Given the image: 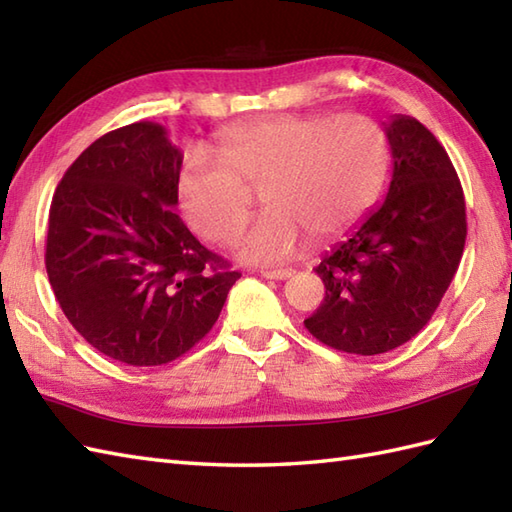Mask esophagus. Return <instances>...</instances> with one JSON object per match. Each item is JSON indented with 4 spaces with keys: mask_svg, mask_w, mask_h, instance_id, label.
<instances>
[{
    "mask_svg": "<svg viewBox=\"0 0 512 512\" xmlns=\"http://www.w3.org/2000/svg\"><path fill=\"white\" fill-rule=\"evenodd\" d=\"M295 275V268H262V277L266 279H288Z\"/></svg>",
    "mask_w": 512,
    "mask_h": 512,
    "instance_id": "esophagus-1",
    "label": "esophagus"
}]
</instances>
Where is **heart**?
Instances as JSON below:
<instances>
[{
    "mask_svg": "<svg viewBox=\"0 0 512 512\" xmlns=\"http://www.w3.org/2000/svg\"><path fill=\"white\" fill-rule=\"evenodd\" d=\"M217 162L182 160L178 204L195 233L228 242L242 231L259 189L266 211L237 239V255L281 264L306 242L350 231L374 209L389 178L391 143L358 114H277L226 127L213 143Z\"/></svg>",
    "mask_w": 512,
    "mask_h": 512,
    "instance_id": "b5f03b06",
    "label": "heart"
}]
</instances>
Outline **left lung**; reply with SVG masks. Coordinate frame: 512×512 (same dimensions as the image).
I'll return each instance as SVG.
<instances>
[{"mask_svg": "<svg viewBox=\"0 0 512 512\" xmlns=\"http://www.w3.org/2000/svg\"><path fill=\"white\" fill-rule=\"evenodd\" d=\"M383 204L314 268L325 286L308 332L347 354L374 356L413 339L447 292L466 242V204L447 151L411 116L385 125Z\"/></svg>", "mask_w": 512, "mask_h": 512, "instance_id": "1", "label": "left lung"}]
</instances>
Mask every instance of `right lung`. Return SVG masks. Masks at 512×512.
<instances>
[{
  "mask_svg": "<svg viewBox=\"0 0 512 512\" xmlns=\"http://www.w3.org/2000/svg\"><path fill=\"white\" fill-rule=\"evenodd\" d=\"M180 165L165 127L125 125L72 162L50 206L54 297L85 341L134 367L189 352L242 277L173 211Z\"/></svg>",
  "mask_w": 512,
  "mask_h": 512,
  "instance_id": "right-lung-1",
  "label": "right lung"
}]
</instances>
